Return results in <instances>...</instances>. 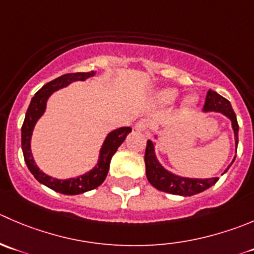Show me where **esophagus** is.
<instances>
[{"label":"esophagus","instance_id":"esophagus-1","mask_svg":"<svg viewBox=\"0 0 254 254\" xmlns=\"http://www.w3.org/2000/svg\"><path fill=\"white\" fill-rule=\"evenodd\" d=\"M149 127H150V122L146 119L139 120V122L135 124V130H137V131H145V130H147Z\"/></svg>","mask_w":254,"mask_h":254}]
</instances>
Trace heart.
Wrapping results in <instances>:
<instances>
[{
	"mask_svg": "<svg viewBox=\"0 0 254 254\" xmlns=\"http://www.w3.org/2000/svg\"><path fill=\"white\" fill-rule=\"evenodd\" d=\"M177 95H179V92L176 89H174V88H167V89H164L162 92L159 93L157 99L162 104H170V103H172L176 99ZM196 102H197L196 97H189L185 100V104H186V107H193L196 104Z\"/></svg>",
	"mask_w": 254,
	"mask_h": 254,
	"instance_id": "heart-1",
	"label": "heart"
}]
</instances>
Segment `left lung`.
<instances>
[{
	"mask_svg": "<svg viewBox=\"0 0 254 254\" xmlns=\"http://www.w3.org/2000/svg\"><path fill=\"white\" fill-rule=\"evenodd\" d=\"M203 112H217L226 115L228 119L232 122V129L235 132L236 147L238 145V123L233 112L231 103L226 98L221 97L213 90H208L206 95V102L203 105ZM236 159V157H235ZM233 159V161H235ZM232 161V162H233ZM232 165V164H231ZM230 165V166H231ZM145 166H146V177L150 184L155 189L160 190L162 192L171 193V195L180 196H192L196 193H200L205 190L210 189L211 186L218 181V177L212 179H189V177H181L172 172L167 171L166 169L161 166L155 155L154 142L151 140H147L146 150H145ZM230 166L226 169L225 172L230 169Z\"/></svg>",
	"mask_w": 254,
	"mask_h": 254,
	"instance_id": "obj_1",
	"label": "left lung"
}]
</instances>
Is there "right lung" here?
Segmentation results:
<instances>
[{
	"label": "right lung",
	"instance_id": "add662e5",
	"mask_svg": "<svg viewBox=\"0 0 254 254\" xmlns=\"http://www.w3.org/2000/svg\"><path fill=\"white\" fill-rule=\"evenodd\" d=\"M94 74L95 72L92 70V72L87 73H68V74L56 78L52 82L44 84L34 94V97L31 100V104L27 109L26 118H24L23 125H22V151H23L24 161H26L27 167L32 172V175L36 177L37 181L46 185L47 187L52 189L56 192L64 193V195H79V193L87 192V191H90V190H94L98 186H100L104 182L108 171H109L110 160H112L113 155L117 152L118 147L123 144L127 134L131 131V127H125L109 132L102 149H100L99 160H98L95 167L90 170L89 172H87V174L82 175V176L73 177V179L68 180H58L48 176L37 167L31 151L32 131H33L37 120L43 115L44 110H46L47 100H48L49 95L56 92V90L61 89V88L67 87L72 82L85 80L87 78L93 77Z\"/></svg>",
	"mask_w": 254,
	"mask_h": 254
}]
</instances>
